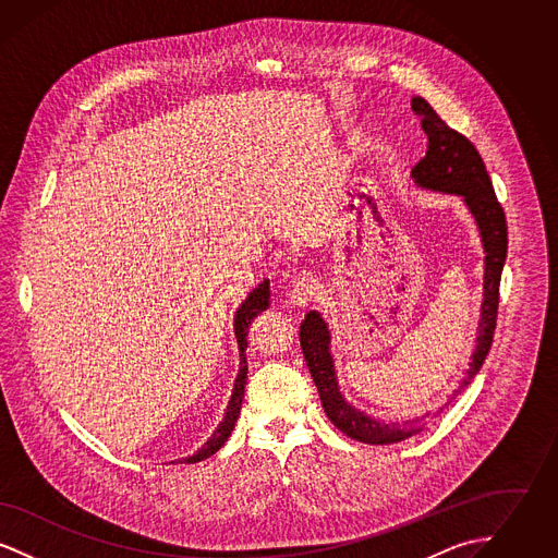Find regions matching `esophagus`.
Returning <instances> with one entry per match:
<instances>
[{
  "instance_id": "obj_1",
  "label": "esophagus",
  "mask_w": 558,
  "mask_h": 558,
  "mask_svg": "<svg viewBox=\"0 0 558 558\" xmlns=\"http://www.w3.org/2000/svg\"><path fill=\"white\" fill-rule=\"evenodd\" d=\"M316 282L310 276H299L292 280L291 289L287 294L289 307H307L316 294Z\"/></svg>"
}]
</instances>
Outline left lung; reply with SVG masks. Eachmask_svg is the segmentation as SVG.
<instances>
[{
  "label": "left lung",
  "instance_id": "1",
  "mask_svg": "<svg viewBox=\"0 0 558 558\" xmlns=\"http://www.w3.org/2000/svg\"><path fill=\"white\" fill-rule=\"evenodd\" d=\"M412 110L421 117V125L426 133L428 146L426 155L412 169V180L416 186L458 194L464 198L469 211L473 213L478 226V234L485 248V276H483V305L478 319L477 349L473 353L469 376L460 383V389L481 371L485 355L492 349L498 303H500V278L508 251V228L502 205L496 198L489 173L473 142L450 125L433 110L425 98H412ZM299 341L307 362L310 374L318 387L319 399L330 423L343 430L347 437L372 446L398 444L421 430V421L410 423H383L349 405L335 376L332 355L328 351L330 332L318 312H310L299 330ZM458 389V391H460ZM458 391L453 396H458ZM428 416V414H426Z\"/></svg>",
  "mask_w": 558,
  "mask_h": 558
}]
</instances>
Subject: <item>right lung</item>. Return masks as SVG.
I'll list each match as a JSON object with an SVG mask.
<instances>
[{
	"instance_id": "right-lung-1",
	"label": "right lung",
	"mask_w": 558,
	"mask_h": 558,
	"mask_svg": "<svg viewBox=\"0 0 558 558\" xmlns=\"http://www.w3.org/2000/svg\"><path fill=\"white\" fill-rule=\"evenodd\" d=\"M267 307H269V280H264L255 291L244 299V303L240 305L239 312L234 316V332H236V341H239L240 349V372L239 376H236V383H234L232 399H230L228 410H226V416H223L221 425L217 426V430L213 433L211 439L201 450L196 451L194 456H187L182 462L192 464V462H201V460L209 458L232 435L234 425L239 421L240 405H242V398H244V385H246V357H244V349H246L248 326L262 312H266Z\"/></svg>"
}]
</instances>
